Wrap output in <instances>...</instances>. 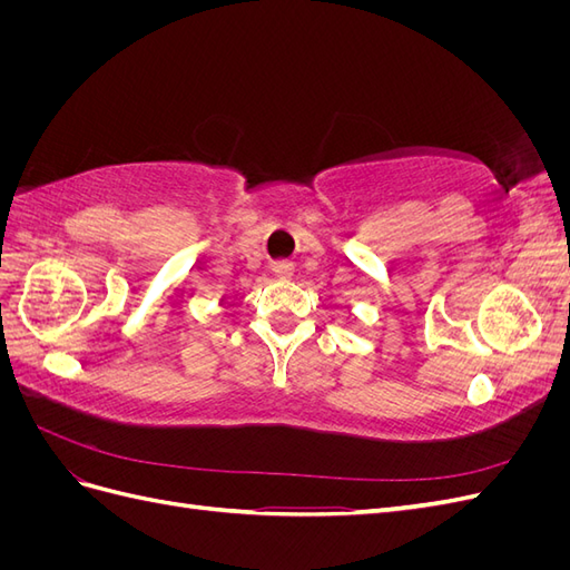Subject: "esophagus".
Returning <instances> with one entry per match:
<instances>
[{"mask_svg": "<svg viewBox=\"0 0 570 570\" xmlns=\"http://www.w3.org/2000/svg\"><path fill=\"white\" fill-rule=\"evenodd\" d=\"M273 273L278 275V278H289V275H292V266L285 264V262H281V264L273 266Z\"/></svg>", "mask_w": 570, "mask_h": 570, "instance_id": "34e87169", "label": "esophagus"}]
</instances>
